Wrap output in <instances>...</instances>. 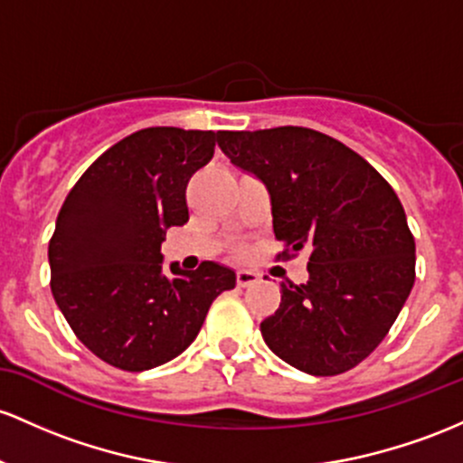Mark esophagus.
<instances>
[{
	"mask_svg": "<svg viewBox=\"0 0 463 463\" xmlns=\"http://www.w3.org/2000/svg\"><path fill=\"white\" fill-rule=\"evenodd\" d=\"M259 281V274L252 270H240L237 272V286L240 288H248V286H255Z\"/></svg>",
	"mask_w": 463,
	"mask_h": 463,
	"instance_id": "esophagus-1",
	"label": "esophagus"
}]
</instances>
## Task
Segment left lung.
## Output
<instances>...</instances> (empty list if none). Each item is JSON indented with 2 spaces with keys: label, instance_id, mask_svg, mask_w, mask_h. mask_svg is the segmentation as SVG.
Returning a JSON list of instances; mask_svg holds the SVG:
<instances>
[{
  "label": "left lung",
  "instance_id": "obj_1",
  "mask_svg": "<svg viewBox=\"0 0 463 463\" xmlns=\"http://www.w3.org/2000/svg\"><path fill=\"white\" fill-rule=\"evenodd\" d=\"M220 146L270 191L279 259L309 252V279L281 283L263 340L298 372H349L383 343L415 283L398 195L363 156L307 127L220 131Z\"/></svg>",
  "mask_w": 463,
  "mask_h": 463
}]
</instances>
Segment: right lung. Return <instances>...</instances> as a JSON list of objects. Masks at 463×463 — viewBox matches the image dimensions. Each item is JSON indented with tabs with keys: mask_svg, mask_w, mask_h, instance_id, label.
Masks as SVG:
<instances>
[{
	"mask_svg": "<svg viewBox=\"0 0 463 463\" xmlns=\"http://www.w3.org/2000/svg\"><path fill=\"white\" fill-rule=\"evenodd\" d=\"M220 131L146 127L79 177L48 246L50 288L76 338L103 363L145 372L180 355L208 307L237 283L213 261L162 272L166 228L189 222L186 186L215 154Z\"/></svg>",
	"mask_w": 463,
	"mask_h": 463,
	"instance_id": "add662e5",
	"label": "right lung"
}]
</instances>
